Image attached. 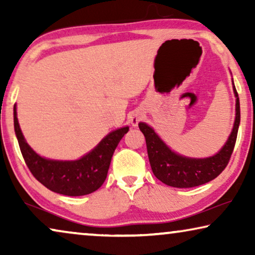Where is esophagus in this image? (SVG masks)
Listing matches in <instances>:
<instances>
[{"instance_id": "esophagus-1", "label": "esophagus", "mask_w": 255, "mask_h": 255, "mask_svg": "<svg viewBox=\"0 0 255 255\" xmlns=\"http://www.w3.org/2000/svg\"><path fill=\"white\" fill-rule=\"evenodd\" d=\"M140 118H141V114L137 113V114L132 115V116H131V123H132V125H137L138 122L140 121Z\"/></svg>"}]
</instances>
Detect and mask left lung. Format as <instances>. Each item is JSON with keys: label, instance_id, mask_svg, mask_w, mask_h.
Returning <instances> with one entry per match:
<instances>
[{"label": "left lung", "instance_id": "8db88e82", "mask_svg": "<svg viewBox=\"0 0 255 255\" xmlns=\"http://www.w3.org/2000/svg\"><path fill=\"white\" fill-rule=\"evenodd\" d=\"M236 101V121L232 132L217 154L205 159H191L170 151L167 145L147 124L139 123L147 146V154L153 174L167 186L193 188L214 180L228 166L235 148L240 123V104L236 87L233 85Z\"/></svg>", "mask_w": 255, "mask_h": 255}]
</instances>
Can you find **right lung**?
Returning <instances> with one entry per match:
<instances>
[{
	"instance_id": "add662e5",
	"label": "right lung",
	"mask_w": 255,
	"mask_h": 255,
	"mask_svg": "<svg viewBox=\"0 0 255 255\" xmlns=\"http://www.w3.org/2000/svg\"><path fill=\"white\" fill-rule=\"evenodd\" d=\"M13 127L24 161L32 175L47 189L67 196H82L102 186L115 149L128 131V128L125 127L111 132L80 160L58 161L41 158L27 145L20 131L16 108L13 110Z\"/></svg>"
}]
</instances>
